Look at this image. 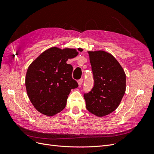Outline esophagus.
<instances>
[{
	"mask_svg": "<svg viewBox=\"0 0 154 154\" xmlns=\"http://www.w3.org/2000/svg\"><path fill=\"white\" fill-rule=\"evenodd\" d=\"M78 83L79 87H80V86L82 85V83H83V79H82V78L80 79V80H79L78 81Z\"/></svg>",
	"mask_w": 154,
	"mask_h": 154,
	"instance_id": "1",
	"label": "esophagus"
}]
</instances>
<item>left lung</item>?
Returning <instances> with one entry per match:
<instances>
[{
	"label": "left lung",
	"instance_id": "1",
	"mask_svg": "<svg viewBox=\"0 0 154 154\" xmlns=\"http://www.w3.org/2000/svg\"><path fill=\"white\" fill-rule=\"evenodd\" d=\"M94 86L85 93L86 108L103 117L118 108L126 90V75L116 59L103 51H89Z\"/></svg>",
	"mask_w": 154,
	"mask_h": 154
}]
</instances>
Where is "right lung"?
I'll return each instance as SVG.
<instances>
[{"mask_svg": "<svg viewBox=\"0 0 154 154\" xmlns=\"http://www.w3.org/2000/svg\"><path fill=\"white\" fill-rule=\"evenodd\" d=\"M78 54L74 49L51 48L29 66L26 76L27 96L40 113L54 116L66 107L70 92L78 87L72 78V66L66 62Z\"/></svg>", "mask_w": 154, "mask_h": 154, "instance_id": "1", "label": "right lung"}]
</instances>
